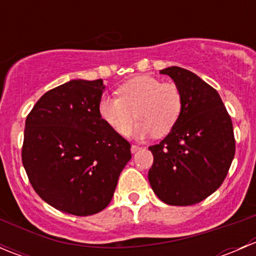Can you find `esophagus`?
Segmentation results:
<instances>
[{"instance_id": "obj_1", "label": "esophagus", "mask_w": 256, "mask_h": 256, "mask_svg": "<svg viewBox=\"0 0 256 256\" xmlns=\"http://www.w3.org/2000/svg\"><path fill=\"white\" fill-rule=\"evenodd\" d=\"M140 150H141L140 146H136V144H132V146H131V152H132V154H135V152L140 151Z\"/></svg>"}]
</instances>
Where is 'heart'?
I'll list each match as a JSON object with an SVG mask.
<instances>
[{
  "label": "heart",
  "mask_w": 256,
  "mask_h": 256,
  "mask_svg": "<svg viewBox=\"0 0 256 256\" xmlns=\"http://www.w3.org/2000/svg\"><path fill=\"white\" fill-rule=\"evenodd\" d=\"M118 96H102L99 114L120 135L130 134L135 118H140L134 136H166L176 126L182 112V94L174 82H164L151 76L128 80L118 89Z\"/></svg>",
  "instance_id": "1"
}]
</instances>
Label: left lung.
Instances as JSON below:
<instances>
[{
    "instance_id": "left-lung-1",
    "label": "left lung",
    "mask_w": 256,
    "mask_h": 256,
    "mask_svg": "<svg viewBox=\"0 0 256 256\" xmlns=\"http://www.w3.org/2000/svg\"><path fill=\"white\" fill-rule=\"evenodd\" d=\"M160 73L180 88L182 112L171 132L148 147V180L166 204L192 206L216 192L228 174L236 154L233 124L218 92L194 73L180 66Z\"/></svg>"
}]
</instances>
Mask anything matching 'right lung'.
Here are the masks:
<instances>
[{
    "mask_svg": "<svg viewBox=\"0 0 256 256\" xmlns=\"http://www.w3.org/2000/svg\"><path fill=\"white\" fill-rule=\"evenodd\" d=\"M102 79L66 82L46 92L26 118L22 162L37 194L73 216L108 207L131 146L99 114Z\"/></svg>",
    "mask_w": 256,
    "mask_h": 256,
    "instance_id": "right-lung-1",
    "label": "right lung"
}]
</instances>
